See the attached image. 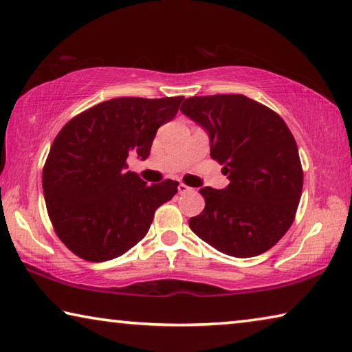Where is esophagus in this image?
I'll list each match as a JSON object with an SVG mask.
<instances>
[{
    "mask_svg": "<svg viewBox=\"0 0 352 352\" xmlns=\"http://www.w3.org/2000/svg\"><path fill=\"white\" fill-rule=\"evenodd\" d=\"M178 191H180V192H189V191H191V188L186 186L185 183H180V185H178Z\"/></svg>",
    "mask_w": 352,
    "mask_h": 352,
    "instance_id": "obj_1",
    "label": "esophagus"
}]
</instances>
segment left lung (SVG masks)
Returning a JSON list of instances; mask_svg holds the SVG:
<instances>
[{
  "label": "left lung",
  "mask_w": 352,
  "mask_h": 352,
  "mask_svg": "<svg viewBox=\"0 0 352 352\" xmlns=\"http://www.w3.org/2000/svg\"><path fill=\"white\" fill-rule=\"evenodd\" d=\"M180 111L208 133L210 155L230 183L199 191L189 228L222 254L249 258L285 235L302 194L296 141L283 119L239 94L186 98Z\"/></svg>",
  "instance_id": "1"
}]
</instances>
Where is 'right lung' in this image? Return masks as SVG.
I'll return each mask as SVG.
<instances>
[{"label": "right lung", "mask_w": 352, "mask_h": 352, "mask_svg": "<svg viewBox=\"0 0 352 352\" xmlns=\"http://www.w3.org/2000/svg\"><path fill=\"white\" fill-rule=\"evenodd\" d=\"M183 97H119L98 103L63 126L42 174L56 235L87 261L124 255L147 235L160 205L178 182L147 185L126 158L146 160L156 130L174 119Z\"/></svg>", "instance_id": "obj_1"}]
</instances>
